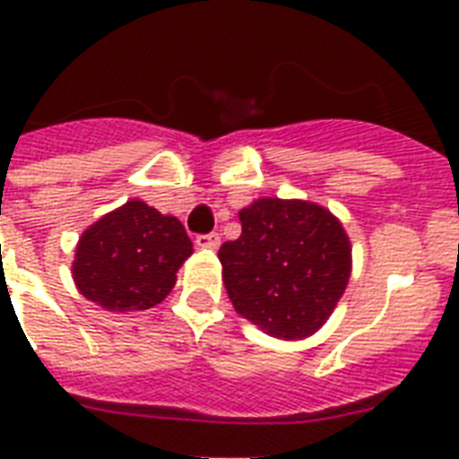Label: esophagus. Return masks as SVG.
<instances>
[{
    "mask_svg": "<svg viewBox=\"0 0 459 459\" xmlns=\"http://www.w3.org/2000/svg\"><path fill=\"white\" fill-rule=\"evenodd\" d=\"M195 245L197 247H207V250H216L221 245V238H219V233H200V236L195 238Z\"/></svg>",
    "mask_w": 459,
    "mask_h": 459,
    "instance_id": "esophagus-1",
    "label": "esophagus"
}]
</instances>
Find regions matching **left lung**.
<instances>
[{"label": "left lung", "mask_w": 459, "mask_h": 459, "mask_svg": "<svg viewBox=\"0 0 459 459\" xmlns=\"http://www.w3.org/2000/svg\"><path fill=\"white\" fill-rule=\"evenodd\" d=\"M243 233L219 250L238 314L286 341L312 335L350 279V240L319 204L264 197L240 212Z\"/></svg>", "instance_id": "obj_1"}]
</instances>
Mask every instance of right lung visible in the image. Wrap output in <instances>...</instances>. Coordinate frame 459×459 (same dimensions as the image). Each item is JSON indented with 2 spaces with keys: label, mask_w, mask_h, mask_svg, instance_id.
I'll use <instances>...</instances> for the list:
<instances>
[{
  "label": "right lung",
  "mask_w": 459,
  "mask_h": 459,
  "mask_svg": "<svg viewBox=\"0 0 459 459\" xmlns=\"http://www.w3.org/2000/svg\"><path fill=\"white\" fill-rule=\"evenodd\" d=\"M190 255L193 243L176 216L131 200L82 233L74 279L81 295L104 309H150L171 293Z\"/></svg>",
  "instance_id": "add662e5"
}]
</instances>
